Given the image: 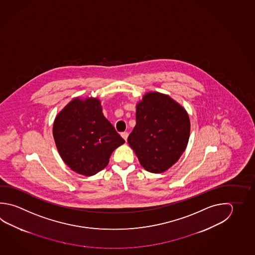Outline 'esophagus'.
<instances>
[{"instance_id": "obj_1", "label": "esophagus", "mask_w": 255, "mask_h": 255, "mask_svg": "<svg viewBox=\"0 0 255 255\" xmlns=\"http://www.w3.org/2000/svg\"><path fill=\"white\" fill-rule=\"evenodd\" d=\"M121 136L123 137V139H124L125 141H127L128 136V132H122V133H121Z\"/></svg>"}]
</instances>
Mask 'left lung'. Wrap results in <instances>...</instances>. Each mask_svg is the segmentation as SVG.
I'll use <instances>...</instances> for the list:
<instances>
[{"label": "left lung", "mask_w": 255, "mask_h": 255, "mask_svg": "<svg viewBox=\"0 0 255 255\" xmlns=\"http://www.w3.org/2000/svg\"><path fill=\"white\" fill-rule=\"evenodd\" d=\"M135 126L128 137L139 162L147 171L162 173L178 162L190 138V117L169 95L144 94L136 103Z\"/></svg>", "instance_id": "left-lung-1"}]
</instances>
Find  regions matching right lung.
Wrapping results in <instances>:
<instances>
[{
    "label": "right lung",
    "instance_id": "add662e5",
    "mask_svg": "<svg viewBox=\"0 0 255 255\" xmlns=\"http://www.w3.org/2000/svg\"><path fill=\"white\" fill-rule=\"evenodd\" d=\"M53 136L71 170L93 176L108 165L111 153L125 143L102 113L98 98H74L56 115Z\"/></svg>",
    "mask_w": 255,
    "mask_h": 255
}]
</instances>
